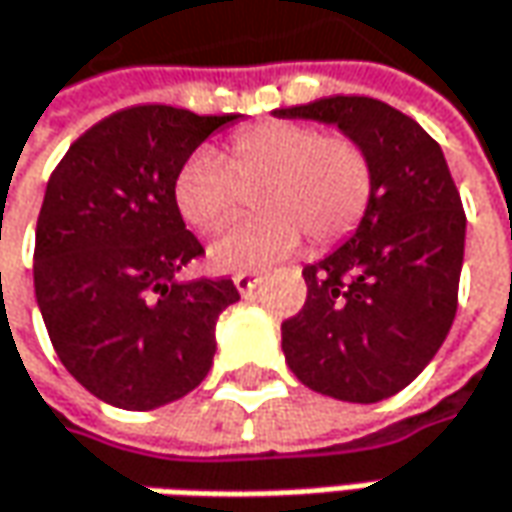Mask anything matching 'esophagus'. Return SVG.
Returning a JSON list of instances; mask_svg holds the SVG:
<instances>
[{
  "label": "esophagus",
  "mask_w": 512,
  "mask_h": 512,
  "mask_svg": "<svg viewBox=\"0 0 512 512\" xmlns=\"http://www.w3.org/2000/svg\"><path fill=\"white\" fill-rule=\"evenodd\" d=\"M259 282H262L259 273H236V276H233V285H236L239 293H253Z\"/></svg>",
  "instance_id": "34e87169"
}]
</instances>
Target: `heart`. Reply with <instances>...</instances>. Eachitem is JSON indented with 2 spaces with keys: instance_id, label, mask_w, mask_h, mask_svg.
<instances>
[{
  "instance_id": "heart-1",
  "label": "heart",
  "mask_w": 512,
  "mask_h": 512,
  "mask_svg": "<svg viewBox=\"0 0 512 512\" xmlns=\"http://www.w3.org/2000/svg\"><path fill=\"white\" fill-rule=\"evenodd\" d=\"M247 219L210 247V262L225 273H247L282 262L302 245L344 239L373 199V168L350 136H322L299 122H259L230 136L225 153L196 150L176 173L173 202L187 225L216 233L242 210L255 187Z\"/></svg>"
}]
</instances>
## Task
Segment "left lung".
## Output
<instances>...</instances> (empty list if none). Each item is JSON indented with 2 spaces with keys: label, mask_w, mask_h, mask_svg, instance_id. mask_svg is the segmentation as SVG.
Segmentation results:
<instances>
[{
  "label": "left lung",
  "mask_w": 512,
  "mask_h": 512,
  "mask_svg": "<svg viewBox=\"0 0 512 512\" xmlns=\"http://www.w3.org/2000/svg\"><path fill=\"white\" fill-rule=\"evenodd\" d=\"M273 116L336 125L373 168L356 233L302 270L307 299L282 325L285 362L322 396L382 402L422 373L456 319L462 196L439 142L379 99L327 96Z\"/></svg>",
  "instance_id": "left-lung-1"
}]
</instances>
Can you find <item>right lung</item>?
<instances>
[{
    "mask_svg": "<svg viewBox=\"0 0 512 512\" xmlns=\"http://www.w3.org/2000/svg\"><path fill=\"white\" fill-rule=\"evenodd\" d=\"M239 113L136 105L85 130L50 173L33 287L56 356L96 399L153 410L187 396L216 353L230 279L179 282L205 253L173 202L176 173Z\"/></svg>",
    "mask_w": 512,
    "mask_h": 512,
    "instance_id": "right-lung-1",
    "label": "right lung"
}]
</instances>
